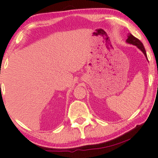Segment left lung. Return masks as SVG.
Segmentation results:
<instances>
[{
	"label": "left lung",
	"mask_w": 158,
	"mask_h": 158,
	"mask_svg": "<svg viewBox=\"0 0 158 158\" xmlns=\"http://www.w3.org/2000/svg\"><path fill=\"white\" fill-rule=\"evenodd\" d=\"M126 42H127V43L132 44H133V45L137 46V48L139 49H140V50L143 52V53L145 55V57L148 59L147 54H146V52H145V49L144 46H143V44L142 42H141L138 38H136V37H134L133 35H131V33H129L128 35V38H127V40H126Z\"/></svg>",
	"instance_id": "8db88e82"
}]
</instances>
